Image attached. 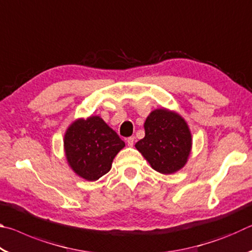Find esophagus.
Segmentation results:
<instances>
[{"mask_svg": "<svg viewBox=\"0 0 252 252\" xmlns=\"http://www.w3.org/2000/svg\"><path fill=\"white\" fill-rule=\"evenodd\" d=\"M134 136H130V138H127L126 139V143H127V146L129 147H133V143H134Z\"/></svg>", "mask_w": 252, "mask_h": 252, "instance_id": "34e87169", "label": "esophagus"}]
</instances>
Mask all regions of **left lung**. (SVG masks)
Here are the masks:
<instances>
[{
	"label": "left lung",
	"mask_w": 252,
	"mask_h": 252,
	"mask_svg": "<svg viewBox=\"0 0 252 252\" xmlns=\"http://www.w3.org/2000/svg\"><path fill=\"white\" fill-rule=\"evenodd\" d=\"M146 135L135 143L152 169L171 174L185 167L192 147V136L180 114L167 109H157L144 122Z\"/></svg>",
	"instance_id": "1"
}]
</instances>
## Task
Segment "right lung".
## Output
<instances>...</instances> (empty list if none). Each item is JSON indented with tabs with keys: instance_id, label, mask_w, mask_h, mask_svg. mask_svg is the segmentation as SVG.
Masks as SVG:
<instances>
[{
	"instance_id": "add662e5",
	"label": "right lung",
	"mask_w": 252,
	"mask_h": 252,
	"mask_svg": "<svg viewBox=\"0 0 252 252\" xmlns=\"http://www.w3.org/2000/svg\"><path fill=\"white\" fill-rule=\"evenodd\" d=\"M125 142L97 116L78 119L64 134L67 163L79 177L95 181L108 173Z\"/></svg>"
}]
</instances>
